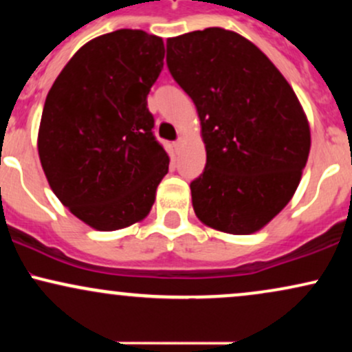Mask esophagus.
I'll list each match as a JSON object with an SVG mask.
<instances>
[{"instance_id": "esophagus-1", "label": "esophagus", "mask_w": 352, "mask_h": 352, "mask_svg": "<svg viewBox=\"0 0 352 352\" xmlns=\"http://www.w3.org/2000/svg\"><path fill=\"white\" fill-rule=\"evenodd\" d=\"M184 142H185V140H184V139H182V137H180V139H179V140H177V142H175V144H173V147H175V152H180V148H182V147H184Z\"/></svg>"}]
</instances>
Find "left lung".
I'll return each instance as SVG.
<instances>
[{"mask_svg":"<svg viewBox=\"0 0 352 352\" xmlns=\"http://www.w3.org/2000/svg\"><path fill=\"white\" fill-rule=\"evenodd\" d=\"M167 66L195 104L207 151L190 184L197 218L230 235L260 232L293 199L308 162L300 99L260 47L223 28L168 38Z\"/></svg>","mask_w":352,"mask_h":352,"instance_id":"obj_1","label":"left lung"}]
</instances>
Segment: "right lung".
<instances>
[{
	"label": "right lung",
	"instance_id": "right-lung-1",
	"mask_svg": "<svg viewBox=\"0 0 352 352\" xmlns=\"http://www.w3.org/2000/svg\"><path fill=\"white\" fill-rule=\"evenodd\" d=\"M162 38L117 30L79 47L47 92L38 152L54 195L99 232L139 223L168 172L147 96L164 69Z\"/></svg>",
	"mask_w": 352,
	"mask_h": 352
}]
</instances>
